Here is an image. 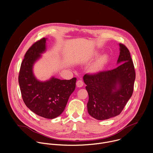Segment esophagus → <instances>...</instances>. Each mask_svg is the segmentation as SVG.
Returning a JSON list of instances; mask_svg holds the SVG:
<instances>
[{"label": "esophagus", "instance_id": "obj_1", "mask_svg": "<svg viewBox=\"0 0 153 153\" xmlns=\"http://www.w3.org/2000/svg\"><path fill=\"white\" fill-rule=\"evenodd\" d=\"M76 84V86H77L78 87H82V85H84V82H83V81H82L81 79L78 80Z\"/></svg>", "mask_w": 153, "mask_h": 153}]
</instances>
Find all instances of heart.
Wrapping results in <instances>:
<instances>
[{
	"label": "heart",
	"mask_w": 153,
	"mask_h": 153,
	"mask_svg": "<svg viewBox=\"0 0 153 153\" xmlns=\"http://www.w3.org/2000/svg\"><path fill=\"white\" fill-rule=\"evenodd\" d=\"M108 61V56L106 54H103L98 58L91 66V71L93 72H99L101 71Z\"/></svg>",
	"instance_id": "b5f03b06"
}]
</instances>
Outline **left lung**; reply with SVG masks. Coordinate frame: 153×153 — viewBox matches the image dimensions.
Listing matches in <instances>:
<instances>
[{
    "instance_id": "left-lung-1",
    "label": "left lung",
    "mask_w": 153,
    "mask_h": 153,
    "mask_svg": "<svg viewBox=\"0 0 153 153\" xmlns=\"http://www.w3.org/2000/svg\"><path fill=\"white\" fill-rule=\"evenodd\" d=\"M117 68L83 77L88 94V114L98 120H107L119 115L131 97L135 80V71L130 51L120 44Z\"/></svg>"
}]
</instances>
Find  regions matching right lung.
I'll return each instance as SVG.
<instances>
[{
	"label": "right lung",
	"mask_w": 153,
	"mask_h": 153,
	"mask_svg": "<svg viewBox=\"0 0 153 153\" xmlns=\"http://www.w3.org/2000/svg\"><path fill=\"white\" fill-rule=\"evenodd\" d=\"M46 38L35 42L27 51L22 62L19 82L23 100L32 112L42 117L53 119L65 110L70 95L75 90L76 78L61 80L53 77L45 82L36 79L33 65L46 49Z\"/></svg>",
	"instance_id": "add662e5"
}]
</instances>
